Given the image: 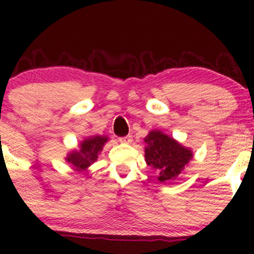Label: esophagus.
Wrapping results in <instances>:
<instances>
[{
	"label": "esophagus",
	"instance_id": "esophagus-1",
	"mask_svg": "<svg viewBox=\"0 0 254 254\" xmlns=\"http://www.w3.org/2000/svg\"><path fill=\"white\" fill-rule=\"evenodd\" d=\"M119 141L122 142V143H131V141H132V136H131V135H127V136L120 137Z\"/></svg>",
	"mask_w": 254,
	"mask_h": 254
}]
</instances>
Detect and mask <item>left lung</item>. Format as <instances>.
Wrapping results in <instances>:
<instances>
[{
  "label": "left lung",
  "mask_w": 254,
  "mask_h": 254,
  "mask_svg": "<svg viewBox=\"0 0 254 254\" xmlns=\"http://www.w3.org/2000/svg\"><path fill=\"white\" fill-rule=\"evenodd\" d=\"M146 162L158 173V181H172L181 175L193 153L161 131H151L145 139Z\"/></svg>",
  "instance_id": "8db88e82"
}]
</instances>
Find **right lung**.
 <instances>
[{
  "label": "right lung",
  "mask_w": 254,
  "mask_h": 254,
  "mask_svg": "<svg viewBox=\"0 0 254 254\" xmlns=\"http://www.w3.org/2000/svg\"><path fill=\"white\" fill-rule=\"evenodd\" d=\"M107 141L108 139L104 136H94L86 139L79 145V150L71 152L66 161L72 163V166L77 171L86 170L88 166H91V163L97 161L98 153L101 152Z\"/></svg>",
  "instance_id": "right-lung-1"
}]
</instances>
